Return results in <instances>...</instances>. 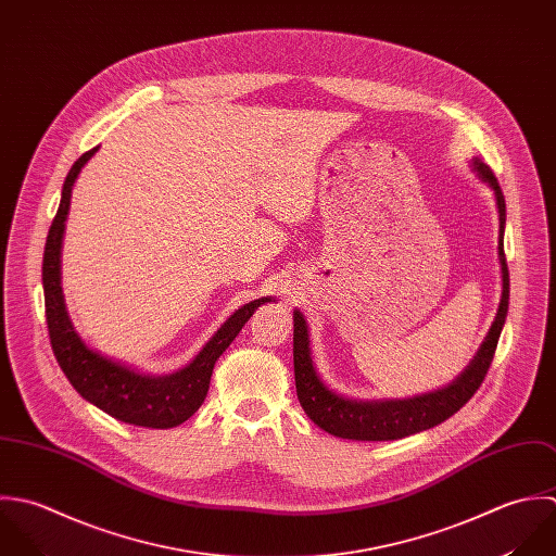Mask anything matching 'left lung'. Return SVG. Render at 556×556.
I'll list each match as a JSON object with an SVG mask.
<instances>
[{"mask_svg": "<svg viewBox=\"0 0 556 556\" xmlns=\"http://www.w3.org/2000/svg\"><path fill=\"white\" fill-rule=\"evenodd\" d=\"M475 170L479 177L494 189L498 215H501V237H498V261L503 269V300L498 306V315L485 337L481 350L468 369L462 372L451 386L429 392L414 399L403 401H352L339 396L328 390L324 381L317 377L313 367L311 348H308V330L300 311L293 313V369H295V388L298 399L308 414V418L321 427L324 431L348 438V440H399L425 429H431L455 412H459L483 383L490 365L496 354V345L505 326V317L509 311V269L505 258L503 232H505V195L498 186L490 166L481 160H475Z\"/></svg>", "mask_w": 556, "mask_h": 556, "instance_id": "left-lung-1", "label": "left lung"}]
</instances>
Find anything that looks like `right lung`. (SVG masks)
Listing matches in <instances>:
<instances>
[{
    "mask_svg": "<svg viewBox=\"0 0 556 556\" xmlns=\"http://www.w3.org/2000/svg\"><path fill=\"white\" fill-rule=\"evenodd\" d=\"M99 151V147L84 153L66 175L62 187V200L51 222L45 254H42V289H45V317L53 356L73 383V388L92 405L105 414L138 427L170 429L181 422L202 405L215 361L226 352L252 313L269 302V298L254 300L241 306L230 319L213 334L202 352L187 365L186 369L164 377L142 375L127 369L110 358L86 348L77 337L66 315L64 295L60 287V248L64 235V222L71 206V191L84 164Z\"/></svg>",
    "mask_w": 556,
    "mask_h": 556,
    "instance_id": "obj_1",
    "label": "right lung"
}]
</instances>
